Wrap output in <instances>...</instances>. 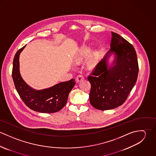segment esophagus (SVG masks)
<instances>
[{
    "label": "esophagus",
    "instance_id": "esophagus-1",
    "mask_svg": "<svg viewBox=\"0 0 156 156\" xmlns=\"http://www.w3.org/2000/svg\"><path fill=\"white\" fill-rule=\"evenodd\" d=\"M76 82L79 83V82H81V81H82V80H84V77H83V76L79 74V75H78V76L76 77Z\"/></svg>",
    "mask_w": 156,
    "mask_h": 156
}]
</instances>
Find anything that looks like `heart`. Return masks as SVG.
<instances>
[{
	"instance_id": "obj_1",
	"label": "heart",
	"mask_w": 156,
	"mask_h": 156,
	"mask_svg": "<svg viewBox=\"0 0 156 156\" xmlns=\"http://www.w3.org/2000/svg\"><path fill=\"white\" fill-rule=\"evenodd\" d=\"M90 53V49L89 47H85L82 48L76 59L77 62H80L85 58H87ZM96 65V56L94 53H92L86 62V66L89 69L94 68Z\"/></svg>"
}]
</instances>
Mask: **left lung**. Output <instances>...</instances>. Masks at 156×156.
Masks as SVG:
<instances>
[{
	"label": "left lung",
	"instance_id": "1",
	"mask_svg": "<svg viewBox=\"0 0 156 156\" xmlns=\"http://www.w3.org/2000/svg\"><path fill=\"white\" fill-rule=\"evenodd\" d=\"M112 54L111 64L108 59ZM137 58L132 45L112 32L111 48L88 77L91 85L89 101L97 109L111 110L122 105L136 82Z\"/></svg>",
	"mask_w": 156,
	"mask_h": 156
}]
</instances>
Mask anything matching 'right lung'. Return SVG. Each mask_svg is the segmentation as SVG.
<instances>
[{"instance_id": "1", "label": "right lung", "mask_w": 156, "mask_h": 156, "mask_svg": "<svg viewBox=\"0 0 156 156\" xmlns=\"http://www.w3.org/2000/svg\"><path fill=\"white\" fill-rule=\"evenodd\" d=\"M26 45L17 51L13 60L12 76L17 92L25 105L34 111L40 113L59 111L67 103L69 93L76 84L74 80L71 79L41 90L29 87L20 73L19 56Z\"/></svg>"}]
</instances>
